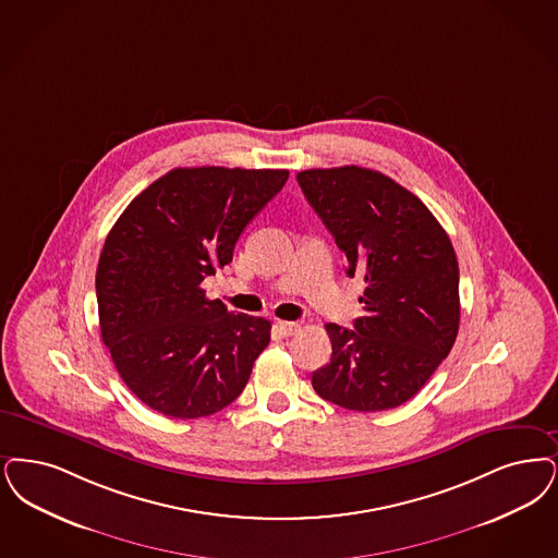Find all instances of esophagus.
I'll list each match as a JSON object with an SVG mask.
<instances>
[{
	"mask_svg": "<svg viewBox=\"0 0 558 558\" xmlns=\"http://www.w3.org/2000/svg\"><path fill=\"white\" fill-rule=\"evenodd\" d=\"M278 330L280 335L292 336L301 330V326L296 322H278Z\"/></svg>",
	"mask_w": 558,
	"mask_h": 558,
	"instance_id": "1",
	"label": "esophagus"
}]
</instances>
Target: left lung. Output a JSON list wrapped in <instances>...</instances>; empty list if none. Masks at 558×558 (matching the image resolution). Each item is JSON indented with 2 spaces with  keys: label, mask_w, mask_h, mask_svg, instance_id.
<instances>
[{
  "label": "left lung",
  "mask_w": 558,
  "mask_h": 558,
  "mask_svg": "<svg viewBox=\"0 0 558 558\" xmlns=\"http://www.w3.org/2000/svg\"><path fill=\"white\" fill-rule=\"evenodd\" d=\"M296 180L336 245L347 274H361L355 328L326 324L330 363L313 390L351 411H386L413 399L459 332V264L452 243L422 199L381 172L342 166Z\"/></svg>",
  "instance_id": "1"
}]
</instances>
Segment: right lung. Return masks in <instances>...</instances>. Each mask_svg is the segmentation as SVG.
Listing matches in <instances>:
<instances>
[{
  "mask_svg": "<svg viewBox=\"0 0 558 558\" xmlns=\"http://www.w3.org/2000/svg\"><path fill=\"white\" fill-rule=\"evenodd\" d=\"M289 170L177 168L113 223L95 276L99 328L138 401L177 420L207 417L234 401L271 324L209 301L201 282L232 251Z\"/></svg>",
  "mask_w": 558,
  "mask_h": 558,
  "instance_id": "right-lung-1",
  "label": "right lung"
}]
</instances>
